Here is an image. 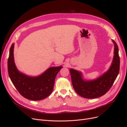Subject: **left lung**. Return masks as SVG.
Segmentation results:
<instances>
[{"label":"left lung","mask_w":127,"mask_h":127,"mask_svg":"<svg viewBox=\"0 0 127 127\" xmlns=\"http://www.w3.org/2000/svg\"><path fill=\"white\" fill-rule=\"evenodd\" d=\"M112 41L114 44V57L109 69L101 76L88 80L83 79L81 71L69 69L73 88L79 95L88 99L96 98L104 95L112 87L118 75L120 66L118 46L114 40Z\"/></svg>","instance_id":"8db88e82"}]
</instances>
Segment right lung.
<instances>
[{
    "label": "right lung",
    "mask_w": 127,
    "mask_h": 127,
    "mask_svg": "<svg viewBox=\"0 0 127 127\" xmlns=\"http://www.w3.org/2000/svg\"><path fill=\"white\" fill-rule=\"evenodd\" d=\"M14 44L11 46L8 61V70L11 80L18 92L31 100H40L52 93L56 76L62 66L51 67L36 77H31L20 72L14 59Z\"/></svg>",
    "instance_id": "1"
}]
</instances>
